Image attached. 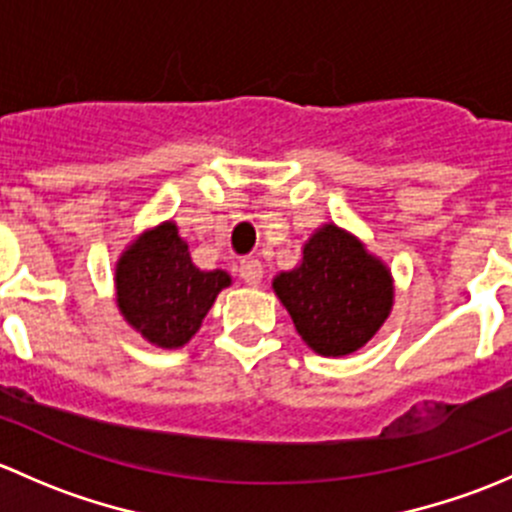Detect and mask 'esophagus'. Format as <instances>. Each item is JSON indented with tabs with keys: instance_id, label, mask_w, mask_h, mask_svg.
<instances>
[{
	"instance_id": "esophagus-1",
	"label": "esophagus",
	"mask_w": 512,
	"mask_h": 512,
	"mask_svg": "<svg viewBox=\"0 0 512 512\" xmlns=\"http://www.w3.org/2000/svg\"><path fill=\"white\" fill-rule=\"evenodd\" d=\"M262 275H265V270H262V262L255 260V257H247V260L240 262V277L245 285L257 287L262 282Z\"/></svg>"
}]
</instances>
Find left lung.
Segmentation results:
<instances>
[{
  "instance_id": "left-lung-1",
  "label": "left lung",
  "mask_w": 512,
  "mask_h": 512,
  "mask_svg": "<svg viewBox=\"0 0 512 512\" xmlns=\"http://www.w3.org/2000/svg\"><path fill=\"white\" fill-rule=\"evenodd\" d=\"M272 289L294 329L319 356H349L374 339L394 309V277L354 232L319 225L302 245L299 265Z\"/></svg>"
}]
</instances>
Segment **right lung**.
Here are the masks:
<instances>
[{"label":"right lung","mask_w":512,"mask_h":512,"mask_svg":"<svg viewBox=\"0 0 512 512\" xmlns=\"http://www.w3.org/2000/svg\"><path fill=\"white\" fill-rule=\"evenodd\" d=\"M230 285L225 270L195 265L175 220H163L133 237L113 270L118 312L160 349L185 347Z\"/></svg>","instance_id":"right-lung-1"}]
</instances>
